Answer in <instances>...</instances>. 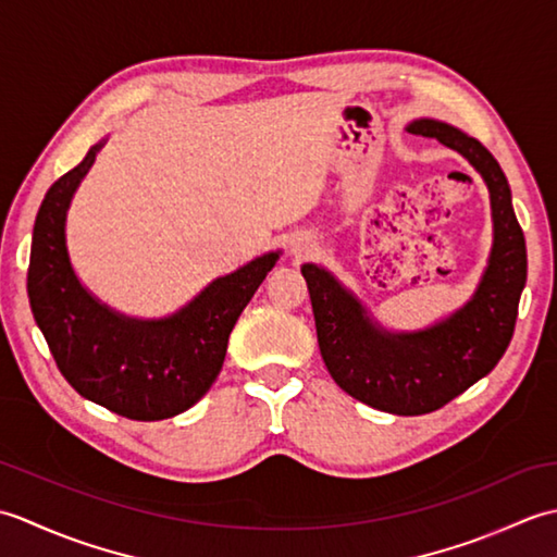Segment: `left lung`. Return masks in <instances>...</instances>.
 I'll return each mask as SVG.
<instances>
[{"label":"left lung","mask_w":557,"mask_h":557,"mask_svg":"<svg viewBox=\"0 0 557 557\" xmlns=\"http://www.w3.org/2000/svg\"><path fill=\"white\" fill-rule=\"evenodd\" d=\"M411 134L437 138L481 172L491 191L493 248L474 297L447 321L413 335H389L330 275L306 263L318 347L333 381L373 409L419 417L488 375L510 345L519 297L527 285V244L512 210V194L498 160L459 128L419 120Z\"/></svg>","instance_id":"left-lung-1"}]
</instances>
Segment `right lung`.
<instances>
[{"mask_svg": "<svg viewBox=\"0 0 557 557\" xmlns=\"http://www.w3.org/2000/svg\"><path fill=\"white\" fill-rule=\"evenodd\" d=\"M104 144L92 146L45 194L33 227L28 299L57 369L96 405L134 421L191 409L222 369L230 333L277 253L220 277L164 321H134L81 287L69 263L64 222L76 186Z\"/></svg>", "mask_w": 557, "mask_h": 557, "instance_id": "right-lung-1", "label": "right lung"}]
</instances>
